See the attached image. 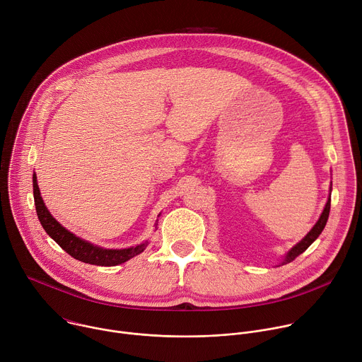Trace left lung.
Listing matches in <instances>:
<instances>
[{"mask_svg": "<svg viewBox=\"0 0 362 362\" xmlns=\"http://www.w3.org/2000/svg\"><path fill=\"white\" fill-rule=\"evenodd\" d=\"M329 209H331V199H328V202H327V204H325V209H324V212H322L320 221L315 223V226L311 229V232H309L296 246H293V247L288 252L284 264L292 262L296 256H299L302 252H305L309 246H311V245L314 243V240L321 235V232L324 230V228H325V225H327V221H328V216H329Z\"/></svg>", "mask_w": 362, "mask_h": 362, "instance_id": "left-lung-1", "label": "left lung"}]
</instances>
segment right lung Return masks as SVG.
<instances>
[{
    "instance_id": "right-lung-1",
    "label": "right lung",
    "mask_w": 362,
    "mask_h": 362,
    "mask_svg": "<svg viewBox=\"0 0 362 362\" xmlns=\"http://www.w3.org/2000/svg\"><path fill=\"white\" fill-rule=\"evenodd\" d=\"M33 190H34L35 211H37V216L40 219L41 226L44 228L47 235L51 239H54L60 245V247L66 250L70 256H73L74 259L81 261L84 264L97 265V267H115L129 261L130 257L144 250L147 243H141L127 249H103L77 238L76 235L69 232L66 228H63L47 211L40 194L35 173L33 175Z\"/></svg>"
}]
</instances>
